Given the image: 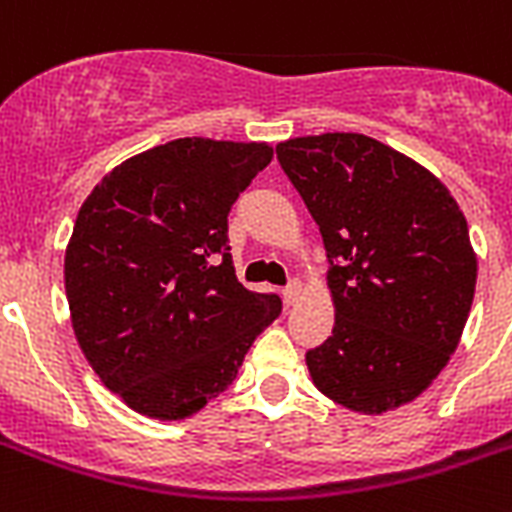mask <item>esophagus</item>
I'll use <instances>...</instances> for the list:
<instances>
[{
	"label": "esophagus",
	"instance_id": "34e87169",
	"mask_svg": "<svg viewBox=\"0 0 512 512\" xmlns=\"http://www.w3.org/2000/svg\"><path fill=\"white\" fill-rule=\"evenodd\" d=\"M299 294H302V284H299V281H292V284L286 286L284 292H281V297H284V305L286 307L294 305V302L299 299Z\"/></svg>",
	"mask_w": 512,
	"mask_h": 512
}]
</instances>
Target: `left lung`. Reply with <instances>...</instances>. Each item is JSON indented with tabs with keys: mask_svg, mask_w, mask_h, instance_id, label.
<instances>
[{
	"mask_svg": "<svg viewBox=\"0 0 512 512\" xmlns=\"http://www.w3.org/2000/svg\"><path fill=\"white\" fill-rule=\"evenodd\" d=\"M278 162L321 228L334 328L305 355L318 392L363 415L413 402L458 350L476 252L450 189L365 134L286 139Z\"/></svg>",
	"mask_w": 512,
	"mask_h": 512,
	"instance_id": "1",
	"label": "left lung"
}]
</instances>
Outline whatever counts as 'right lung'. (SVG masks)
Returning a JSON list of instances; mask_svg holds the SVG:
<instances>
[{"label": "right lung", "instance_id": "1", "mask_svg": "<svg viewBox=\"0 0 512 512\" xmlns=\"http://www.w3.org/2000/svg\"><path fill=\"white\" fill-rule=\"evenodd\" d=\"M268 141L176 139L128 157L83 199L65 249L70 326L131 410L186 421L226 392L281 299L236 281L228 210Z\"/></svg>", "mask_w": 512, "mask_h": 512}]
</instances>
